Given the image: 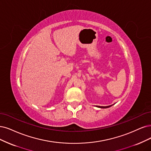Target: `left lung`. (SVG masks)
Listing matches in <instances>:
<instances>
[{
  "label": "left lung",
  "instance_id": "1",
  "mask_svg": "<svg viewBox=\"0 0 151 151\" xmlns=\"http://www.w3.org/2000/svg\"><path fill=\"white\" fill-rule=\"evenodd\" d=\"M113 104H112V105H110V106H98V108H109V107H111V106H113Z\"/></svg>",
  "mask_w": 151,
  "mask_h": 151
}]
</instances>
